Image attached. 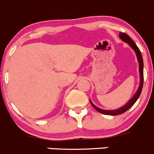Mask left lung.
Returning <instances> with one entry per match:
<instances>
[{"instance_id":"8db88e82","label":"left lung","mask_w":154,"mask_h":154,"mask_svg":"<svg viewBox=\"0 0 154 154\" xmlns=\"http://www.w3.org/2000/svg\"><path fill=\"white\" fill-rule=\"evenodd\" d=\"M119 37H120L122 41L125 42L126 43L129 45L133 50H134L135 53L136 54V57H137V60L138 62H139V73H140V83H139V86L138 88L137 91L135 93V94L133 95V97L127 102V103L123 106L121 108L118 109H115V110H104V109H101L98 108L96 106H94L91 101L90 100V103H91V106L94 107L97 112H99L100 113H102V114L104 115H109V116H117V115L119 114H122V113L125 112L126 111L129 109L130 108H131L132 106H133L135 103L136 102V100H138L139 98V95H140L141 92H142V87H143V82H144V73H143V68H144V63H143V59H142V54H141L140 50L139 49V48L136 46V45L135 44L134 42L131 39L130 36L127 34L125 33V32H120L119 33Z\"/></svg>"}]
</instances>
